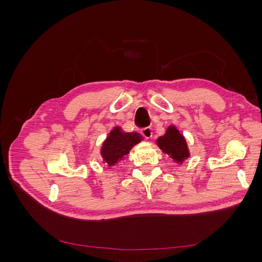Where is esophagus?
<instances>
[{
	"label": "esophagus",
	"mask_w": 262,
	"mask_h": 262,
	"mask_svg": "<svg viewBox=\"0 0 262 262\" xmlns=\"http://www.w3.org/2000/svg\"><path fill=\"white\" fill-rule=\"evenodd\" d=\"M141 134L145 139H150V138H152V136H153V131H152V129H150V128H144V129L141 130Z\"/></svg>",
	"instance_id": "obj_1"
}]
</instances>
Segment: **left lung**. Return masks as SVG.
Instances as JSON below:
<instances>
[{
	"mask_svg": "<svg viewBox=\"0 0 262 262\" xmlns=\"http://www.w3.org/2000/svg\"><path fill=\"white\" fill-rule=\"evenodd\" d=\"M156 145L176 164L182 165L190 157L187 140L173 124L168 125L163 136L157 138Z\"/></svg>",
	"mask_w": 262,
	"mask_h": 262,
	"instance_id": "left-lung-1",
	"label": "left lung"
}]
</instances>
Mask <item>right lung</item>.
I'll list each match as a JSON object with an SVG mask.
<instances>
[{
	"mask_svg": "<svg viewBox=\"0 0 262 262\" xmlns=\"http://www.w3.org/2000/svg\"><path fill=\"white\" fill-rule=\"evenodd\" d=\"M143 141V137L138 132H125L120 125H115L102 141L100 157L107 168L114 167L124 161L130 150Z\"/></svg>",
	"mask_w": 262,
	"mask_h": 262,
	"instance_id": "obj_1",
	"label": "right lung"
}]
</instances>
